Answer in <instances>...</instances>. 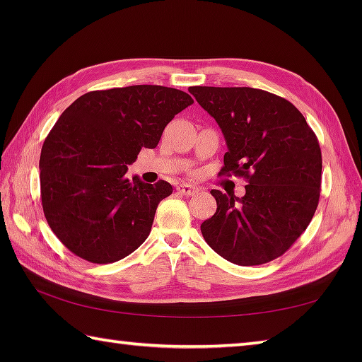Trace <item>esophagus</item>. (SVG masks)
Segmentation results:
<instances>
[{
	"label": "esophagus",
	"mask_w": 362,
	"mask_h": 362,
	"mask_svg": "<svg viewBox=\"0 0 362 362\" xmlns=\"http://www.w3.org/2000/svg\"><path fill=\"white\" fill-rule=\"evenodd\" d=\"M199 191H201V189H199L197 187L188 185V183H182V185L177 187V193H180L183 196H196Z\"/></svg>",
	"instance_id": "1"
}]
</instances>
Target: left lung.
<instances>
[{
    "mask_svg": "<svg viewBox=\"0 0 362 362\" xmlns=\"http://www.w3.org/2000/svg\"><path fill=\"white\" fill-rule=\"evenodd\" d=\"M216 119L228 151L219 175L244 177L241 199L211 189L218 209L202 222L206 244L238 266L281 257L302 235L320 197L316 134L288 99L250 87H191Z\"/></svg>",
    "mask_w": 362,
    "mask_h": 362,
    "instance_id": "obj_1",
    "label": "left lung"
}]
</instances>
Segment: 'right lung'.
<instances>
[{"label": "right lung", "mask_w": 362, "mask_h": 362, "mask_svg": "<svg viewBox=\"0 0 362 362\" xmlns=\"http://www.w3.org/2000/svg\"><path fill=\"white\" fill-rule=\"evenodd\" d=\"M193 103L182 90L132 86L88 91L60 115L38 166L45 218L68 250L109 264L144 243L173 187L130 182L127 165L141 148H156L168 122Z\"/></svg>", "instance_id": "add662e5"}]
</instances>
